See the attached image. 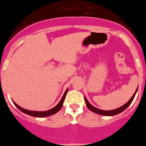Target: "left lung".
Here are the masks:
<instances>
[{"label":"left lung","mask_w":146,"mask_h":146,"mask_svg":"<svg viewBox=\"0 0 146 146\" xmlns=\"http://www.w3.org/2000/svg\"><path fill=\"white\" fill-rule=\"evenodd\" d=\"M137 91V90H136V92L134 93V94L133 95V96L131 97L129 101H128L125 105H123V106H121L120 108H117V109H115V110H111V111H103V110H101V109H99V108H96L95 107H93V106L90 104L89 102L87 101V100L86 98H84V100H85V102H86V105H87V108H89L90 110L93 111V112L96 113V114H99V115H105V116H113V115H117V114H119V113L122 112L123 111H124L126 108H127L128 106H130V103L132 102V101L134 99V96L136 95V93Z\"/></svg>","instance_id":"8db88e82"}]
</instances>
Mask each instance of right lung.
<instances>
[{
  "mask_svg": "<svg viewBox=\"0 0 146 146\" xmlns=\"http://www.w3.org/2000/svg\"><path fill=\"white\" fill-rule=\"evenodd\" d=\"M68 90H66L65 93H64L63 96L62 98L60 100V102H59V104L57 105L56 107L53 108L52 109L50 110H48V111H29V110H26V109H24V108H21L20 106H19L18 105L16 104L15 102H13L15 106L17 107V108L19 109L20 111H22L23 112L25 113L27 115H31V116H33V117H47V116H50V115H53L54 114H56V112H58L61 108L62 107V105H63V102H64V100H65V98H66V93H67Z\"/></svg>",
  "mask_w": 146,
  "mask_h": 146,
  "instance_id": "add662e5",
  "label": "right lung"
}]
</instances>
